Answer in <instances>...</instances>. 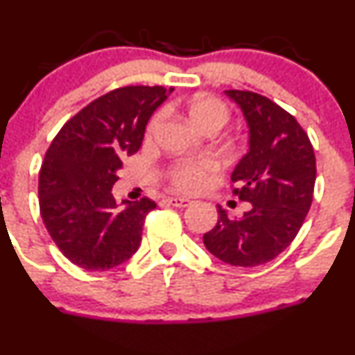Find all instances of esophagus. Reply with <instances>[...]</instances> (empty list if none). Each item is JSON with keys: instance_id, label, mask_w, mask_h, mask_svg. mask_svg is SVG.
<instances>
[{"instance_id": "esophagus-1", "label": "esophagus", "mask_w": 355, "mask_h": 355, "mask_svg": "<svg viewBox=\"0 0 355 355\" xmlns=\"http://www.w3.org/2000/svg\"><path fill=\"white\" fill-rule=\"evenodd\" d=\"M167 202L174 207H188L193 203L191 200L184 198V196H169V198H167Z\"/></svg>"}]
</instances>
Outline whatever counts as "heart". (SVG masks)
I'll list each match as a JSON object with an SVG mask.
<instances>
[{
	"label": "heart",
	"mask_w": 355,
	"mask_h": 355,
	"mask_svg": "<svg viewBox=\"0 0 355 355\" xmlns=\"http://www.w3.org/2000/svg\"><path fill=\"white\" fill-rule=\"evenodd\" d=\"M188 114L193 124L200 129L224 128L231 117V112L223 100L216 96H196L189 103ZM166 119V110H157L146 125V136L159 131ZM219 171V162L214 157H191V159L174 160L167 169V179L174 188L182 193H196L203 189L209 179Z\"/></svg>",
	"instance_id": "1"
}]
</instances>
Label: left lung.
Instances as JSON below:
<instances>
[{
  "instance_id": "obj_1",
  "label": "left lung",
  "mask_w": 355,
  "mask_h": 355,
  "mask_svg": "<svg viewBox=\"0 0 355 355\" xmlns=\"http://www.w3.org/2000/svg\"><path fill=\"white\" fill-rule=\"evenodd\" d=\"M243 110L250 150L231 174V188L252 207L203 234L212 255L236 268H255L278 257L300 231L314 195L315 155L307 132L292 114L254 91H226Z\"/></svg>"
}]
</instances>
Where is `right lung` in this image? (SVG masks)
I'll return each instance as SVG.
<instances>
[{
    "mask_svg": "<svg viewBox=\"0 0 355 355\" xmlns=\"http://www.w3.org/2000/svg\"><path fill=\"white\" fill-rule=\"evenodd\" d=\"M169 91L117 87L70 117L46 150L37 186L41 217L72 264L107 271L139 248L143 224L157 203L143 196L119 207L112 186L122 159L138 152L146 122Z\"/></svg>",
    "mask_w": 355,
    "mask_h": 355,
    "instance_id": "add662e5",
    "label": "right lung"
}]
</instances>
